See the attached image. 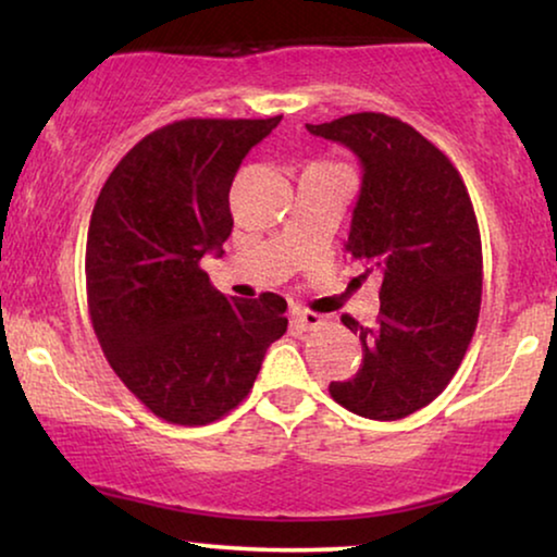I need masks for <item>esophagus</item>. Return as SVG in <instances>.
Segmentation results:
<instances>
[{
  "mask_svg": "<svg viewBox=\"0 0 557 557\" xmlns=\"http://www.w3.org/2000/svg\"><path fill=\"white\" fill-rule=\"evenodd\" d=\"M292 324L296 326V330H301V332H314V330H322V326L326 324V319L314 314V311L296 309L294 314H292Z\"/></svg>",
  "mask_w": 557,
  "mask_h": 557,
  "instance_id": "34e87169",
  "label": "esophagus"
}]
</instances>
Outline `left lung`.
Segmentation results:
<instances>
[{
    "mask_svg": "<svg viewBox=\"0 0 557 557\" xmlns=\"http://www.w3.org/2000/svg\"><path fill=\"white\" fill-rule=\"evenodd\" d=\"M309 134L345 144L362 164L347 250L377 273L380 317L362 326V364L332 398L372 421L436 400L459 370L482 307V238L467 185L444 151L385 113H349Z\"/></svg>",
    "mask_w": 557,
    "mask_h": 557,
    "instance_id": "left-lung-1",
    "label": "left lung"
}]
</instances>
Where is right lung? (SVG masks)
<instances>
[{
	"mask_svg": "<svg viewBox=\"0 0 557 557\" xmlns=\"http://www.w3.org/2000/svg\"><path fill=\"white\" fill-rule=\"evenodd\" d=\"M273 119H182L144 136L98 195L86 294L106 360L166 423L218 421L284 337V304L227 299L200 269L233 231L231 185Z\"/></svg>",
	"mask_w": 557,
	"mask_h": 557,
	"instance_id": "add662e5",
	"label": "right lung"
}]
</instances>
